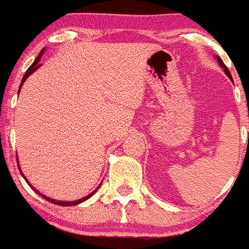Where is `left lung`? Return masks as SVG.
I'll list each match as a JSON object with an SVG mask.
<instances>
[{"mask_svg": "<svg viewBox=\"0 0 249 249\" xmlns=\"http://www.w3.org/2000/svg\"><path fill=\"white\" fill-rule=\"evenodd\" d=\"M217 61H219V64H220V65H221V66H222V69H224V70H225V73H226V75H227V76H229V77H230V78H232V76H231V73H230L229 69H227V67H226V65H225V64H224V62H222V60H221V59H220V57H217Z\"/></svg>", "mask_w": 249, "mask_h": 249, "instance_id": "8db88e82", "label": "left lung"}]
</instances>
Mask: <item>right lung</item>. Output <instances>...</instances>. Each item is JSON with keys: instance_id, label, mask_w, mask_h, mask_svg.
<instances>
[{"instance_id": "obj_1", "label": "right lung", "mask_w": 249, "mask_h": 249, "mask_svg": "<svg viewBox=\"0 0 249 249\" xmlns=\"http://www.w3.org/2000/svg\"><path fill=\"white\" fill-rule=\"evenodd\" d=\"M41 55H43V51H40V54H39L38 56H36V59L34 60V62H33V64L30 65V67H29V69L27 70V72H25V75L23 76V78H22V83H20V86H19V89H20V87H22V85H23V83H24V81L27 80V77H28V76H29L30 73H33V72L36 71V70L38 69L39 66H40V65H39V61H40V57H41ZM17 164H18V162H17ZM19 172H20V168H19ZM20 174H22V176H23V178H24V179H25L24 174H23L22 172H20ZM25 180H27V179H25ZM27 183H28V180H27ZM33 189L36 190V192L38 193L39 195H41V198H44V199H45V200L50 201V203H53V204H56V205H61V206H72V205H77V204H80V203H82V201L87 200L88 198H90V196H92V195L94 194V193H96V190H94V192H93V193H90L89 195H87V196H85V198L80 199V200H76V201H57V200H54V199H50V198H48V196H45V195L40 194V193H39L38 190L36 189V188H33Z\"/></svg>"}]
</instances>
